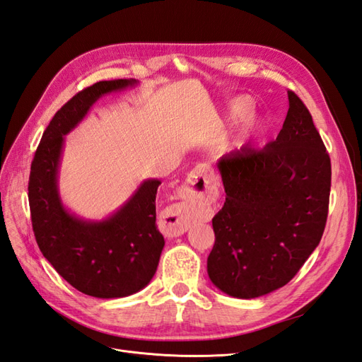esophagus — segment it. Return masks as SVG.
Returning a JSON list of instances; mask_svg holds the SVG:
<instances>
[{"mask_svg": "<svg viewBox=\"0 0 362 362\" xmlns=\"http://www.w3.org/2000/svg\"><path fill=\"white\" fill-rule=\"evenodd\" d=\"M217 187V182L213 177L211 169L205 166V164H198L194 169L190 170L187 180L182 187V196L185 198V204L177 206L172 211V222L170 225V235L178 237L182 235L189 228V217L187 211L189 208L199 202L204 198H210L214 194Z\"/></svg>", "mask_w": 362, "mask_h": 362, "instance_id": "1", "label": "esophagus"}]
</instances>
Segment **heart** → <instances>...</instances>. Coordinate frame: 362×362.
<instances>
[{
	"instance_id": "1",
	"label": "heart",
	"mask_w": 362,
	"mask_h": 362,
	"mask_svg": "<svg viewBox=\"0 0 362 362\" xmlns=\"http://www.w3.org/2000/svg\"><path fill=\"white\" fill-rule=\"evenodd\" d=\"M252 110H254V101H252L250 98H237L233 104V115L237 117L247 116Z\"/></svg>"
}]
</instances>
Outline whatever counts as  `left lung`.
I'll use <instances>...</instances> for the list:
<instances>
[{
  "label": "left lung",
  "mask_w": 362,
  "mask_h": 362,
  "mask_svg": "<svg viewBox=\"0 0 362 362\" xmlns=\"http://www.w3.org/2000/svg\"><path fill=\"white\" fill-rule=\"evenodd\" d=\"M276 140L217 163L226 199L213 217L206 270L214 286L254 299L288 284L319 246L329 208L331 158L311 113L288 90Z\"/></svg>",
  "instance_id": "left-lung-1"
}]
</instances>
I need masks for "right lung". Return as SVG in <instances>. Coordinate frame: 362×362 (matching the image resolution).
Instances as JSON below:
<instances>
[{
    "label": "right lung",
    "mask_w": 362,
    "mask_h": 362,
    "mask_svg": "<svg viewBox=\"0 0 362 362\" xmlns=\"http://www.w3.org/2000/svg\"><path fill=\"white\" fill-rule=\"evenodd\" d=\"M137 84L100 81L72 96L43 131L31 161L28 202L40 252L78 291L101 299L125 298L146 287L160 261L164 238L156 223L158 180H146L108 218L89 222L63 206L57 172L64 136L78 125L96 100Z\"/></svg>",
    "instance_id": "right-lung-1"
}]
</instances>
